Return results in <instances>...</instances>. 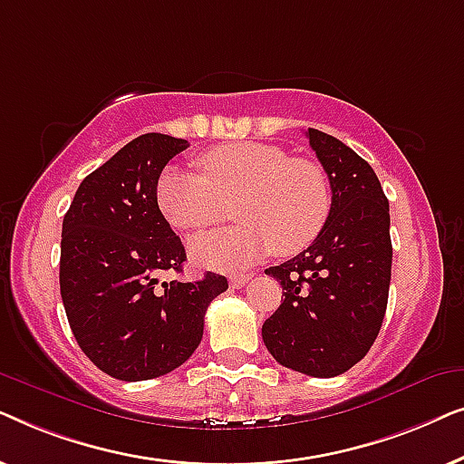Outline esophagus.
<instances>
[{"label": "esophagus", "instance_id": "1", "mask_svg": "<svg viewBox=\"0 0 464 464\" xmlns=\"http://www.w3.org/2000/svg\"><path fill=\"white\" fill-rule=\"evenodd\" d=\"M249 281H251V275H232L230 276V285L234 289H243Z\"/></svg>", "mask_w": 464, "mask_h": 464}]
</instances>
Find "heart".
I'll use <instances>...</instances> for the list:
<instances>
[{
  "mask_svg": "<svg viewBox=\"0 0 464 464\" xmlns=\"http://www.w3.org/2000/svg\"><path fill=\"white\" fill-rule=\"evenodd\" d=\"M200 175L167 169L156 186L162 218L198 232L234 211L237 226L194 238L189 257L208 270L234 272L270 256H295L319 238L332 213V186L321 164L289 158L278 145H219L196 160Z\"/></svg>",
  "mask_w": 464,
  "mask_h": 464,
  "instance_id": "heart-1",
  "label": "heart"
}]
</instances>
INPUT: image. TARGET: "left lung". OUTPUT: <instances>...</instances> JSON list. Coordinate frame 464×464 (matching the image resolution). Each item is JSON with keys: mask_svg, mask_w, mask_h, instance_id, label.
<instances>
[{"mask_svg": "<svg viewBox=\"0 0 464 464\" xmlns=\"http://www.w3.org/2000/svg\"><path fill=\"white\" fill-rule=\"evenodd\" d=\"M310 148L332 186V213L319 238L266 275L285 300L262 325L272 357L289 370L334 378L351 370L378 338L391 285L389 200L376 173L340 139L316 129Z\"/></svg>", "mask_w": 464, "mask_h": 464, "instance_id": "1", "label": "left lung"}]
</instances>
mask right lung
Masks as SVG:
<instances>
[{
    "label": "right lung",
    "mask_w": 464,
    "mask_h": 464,
    "mask_svg": "<svg viewBox=\"0 0 464 464\" xmlns=\"http://www.w3.org/2000/svg\"><path fill=\"white\" fill-rule=\"evenodd\" d=\"M189 143L148 132L80 183L63 219L61 297L88 359L111 378L164 376L192 357L226 276L158 281L181 272L186 249L156 202L162 169Z\"/></svg>",
    "instance_id": "1"
}]
</instances>
